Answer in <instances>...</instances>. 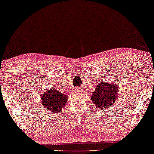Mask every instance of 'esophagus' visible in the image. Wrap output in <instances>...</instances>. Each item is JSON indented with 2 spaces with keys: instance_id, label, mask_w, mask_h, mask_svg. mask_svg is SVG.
Here are the masks:
<instances>
[{
  "instance_id": "34e87169",
  "label": "esophagus",
  "mask_w": 154,
  "mask_h": 154,
  "mask_svg": "<svg viewBox=\"0 0 154 154\" xmlns=\"http://www.w3.org/2000/svg\"><path fill=\"white\" fill-rule=\"evenodd\" d=\"M82 91L81 88H75V92H80Z\"/></svg>"
}]
</instances>
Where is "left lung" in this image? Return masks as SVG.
Wrapping results in <instances>:
<instances>
[{
  "label": "left lung",
  "mask_w": 154,
  "mask_h": 154,
  "mask_svg": "<svg viewBox=\"0 0 154 154\" xmlns=\"http://www.w3.org/2000/svg\"><path fill=\"white\" fill-rule=\"evenodd\" d=\"M119 87L114 82H99L91 95V100L99 109L109 108L117 100Z\"/></svg>",
  "instance_id": "1"
}]
</instances>
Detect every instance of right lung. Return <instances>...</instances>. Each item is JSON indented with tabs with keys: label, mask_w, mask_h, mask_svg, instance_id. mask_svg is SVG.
Returning a JSON list of instances; mask_svg holds the SVG:
<instances>
[{
	"label": "right lung",
	"mask_w": 154,
	"mask_h": 154,
	"mask_svg": "<svg viewBox=\"0 0 154 154\" xmlns=\"http://www.w3.org/2000/svg\"><path fill=\"white\" fill-rule=\"evenodd\" d=\"M67 96L57 89L46 91L41 97V102L44 109L50 112H60L66 104Z\"/></svg>",
	"instance_id": "obj_1"
}]
</instances>
